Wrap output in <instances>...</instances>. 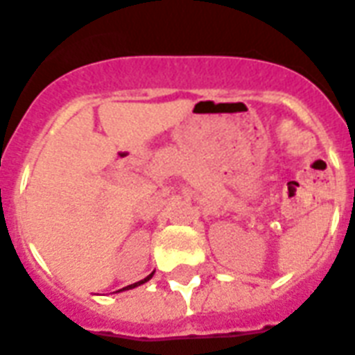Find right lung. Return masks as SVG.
<instances>
[{
  "instance_id": "obj_1",
  "label": "right lung",
  "mask_w": 355,
  "mask_h": 355,
  "mask_svg": "<svg viewBox=\"0 0 355 355\" xmlns=\"http://www.w3.org/2000/svg\"><path fill=\"white\" fill-rule=\"evenodd\" d=\"M151 277H153V273H151V275H148V277H146V279H142V281H138V282H135V284H129V286L122 288V290H131V288H135V286H140V284H144V282H148ZM122 290H118V292H122Z\"/></svg>"
}]
</instances>
